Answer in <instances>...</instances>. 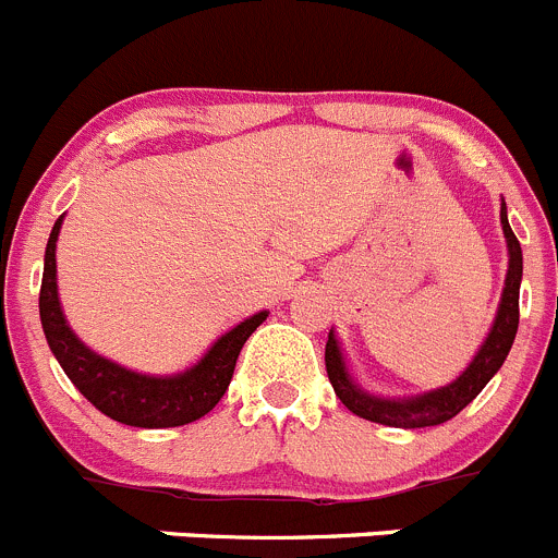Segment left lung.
Returning <instances> with one entry per match:
<instances>
[{
  "instance_id": "8db88e82",
  "label": "left lung",
  "mask_w": 558,
  "mask_h": 558,
  "mask_svg": "<svg viewBox=\"0 0 558 558\" xmlns=\"http://www.w3.org/2000/svg\"><path fill=\"white\" fill-rule=\"evenodd\" d=\"M501 228L504 239H507V280H504L501 303H498L496 319H493L490 332L482 341L473 361L468 363L465 372L454 379V383L444 385V388L424 390L415 397H377L368 393L366 388L355 383L350 374L347 357H343L341 343H338L336 330H330L325 347V366L327 377H330L336 397L347 404L361 418L374 421V424L397 426V429H421V426H437L454 418L462 408L473 402L482 393V388L496 377L498 368L507 361L509 350H512L514 332H518L520 319V280H523V250H520L518 236L509 228L507 203L501 201Z\"/></svg>"
}]
</instances>
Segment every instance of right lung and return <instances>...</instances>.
Returning a JSON list of instances; mask_svg holds the SVG:
<instances>
[{"label": "right lung", "instance_id": "obj_1", "mask_svg": "<svg viewBox=\"0 0 558 558\" xmlns=\"http://www.w3.org/2000/svg\"><path fill=\"white\" fill-rule=\"evenodd\" d=\"M65 215L54 222L46 242L44 283H40V325L49 350L82 397L121 424L140 429L184 426L203 418L228 390L244 341L269 316V311L247 316L222 332L206 355L179 374H143L98 355L71 330L57 294V236Z\"/></svg>", "mask_w": 558, "mask_h": 558}]
</instances>
